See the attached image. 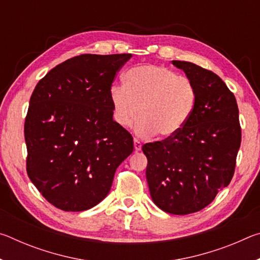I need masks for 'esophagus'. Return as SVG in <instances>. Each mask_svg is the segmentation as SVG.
I'll return each mask as SVG.
<instances>
[{
	"label": "esophagus",
	"instance_id": "obj_1",
	"mask_svg": "<svg viewBox=\"0 0 260 260\" xmlns=\"http://www.w3.org/2000/svg\"><path fill=\"white\" fill-rule=\"evenodd\" d=\"M141 148H142V144H141L140 141L134 139V149H135V151H140Z\"/></svg>",
	"mask_w": 260,
	"mask_h": 260
}]
</instances>
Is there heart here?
Listing matches in <instances>:
<instances>
[{"label": "heart", "mask_w": 260, "mask_h": 260, "mask_svg": "<svg viewBox=\"0 0 260 260\" xmlns=\"http://www.w3.org/2000/svg\"><path fill=\"white\" fill-rule=\"evenodd\" d=\"M124 83L110 90L114 120L128 127L140 114L136 132L141 135L157 133L160 138H172L187 125L195 110L192 81L161 65L131 69L125 73Z\"/></svg>", "instance_id": "1"}]
</instances>
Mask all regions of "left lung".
<instances>
[{
	"label": "left lung",
	"instance_id": "8db88e82",
	"mask_svg": "<svg viewBox=\"0 0 260 260\" xmlns=\"http://www.w3.org/2000/svg\"><path fill=\"white\" fill-rule=\"evenodd\" d=\"M196 88V105L177 135L142 147L152 202L171 214L208 206L230 184L241 146L234 94L217 74L190 61L172 60Z\"/></svg>",
	"mask_w": 260,
	"mask_h": 260
}]
</instances>
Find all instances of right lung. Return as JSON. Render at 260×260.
Wrapping results in <instances>:
<instances>
[{"label":"right lung","mask_w":260,"mask_h":260,"mask_svg":"<svg viewBox=\"0 0 260 260\" xmlns=\"http://www.w3.org/2000/svg\"><path fill=\"white\" fill-rule=\"evenodd\" d=\"M131 54H85L50 70L33 91L25 119L27 174L63 211H86L111 189L133 138L113 120L114 76Z\"/></svg>","instance_id":"obj_1"}]
</instances>
